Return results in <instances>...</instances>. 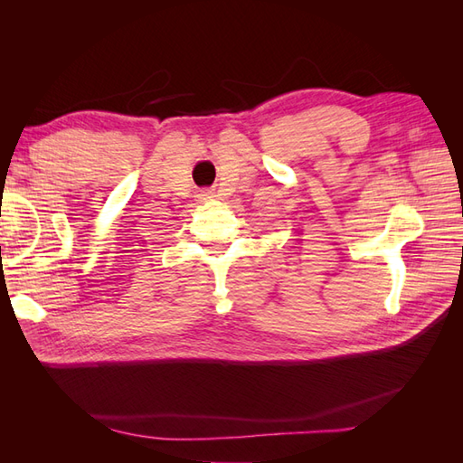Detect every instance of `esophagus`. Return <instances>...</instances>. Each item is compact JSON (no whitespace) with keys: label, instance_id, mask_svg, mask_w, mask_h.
<instances>
[{"label":"esophagus","instance_id":"34e87169","mask_svg":"<svg viewBox=\"0 0 463 463\" xmlns=\"http://www.w3.org/2000/svg\"><path fill=\"white\" fill-rule=\"evenodd\" d=\"M197 197L201 199V201H208V199H213V191H201Z\"/></svg>","mask_w":463,"mask_h":463}]
</instances>
